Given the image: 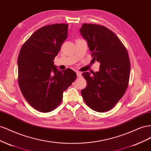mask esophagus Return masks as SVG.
Segmentation results:
<instances>
[{"label":"esophagus","mask_w":151,"mask_h":151,"mask_svg":"<svg viewBox=\"0 0 151 151\" xmlns=\"http://www.w3.org/2000/svg\"><path fill=\"white\" fill-rule=\"evenodd\" d=\"M76 73H77V77H82V74H81V73L80 72L77 71Z\"/></svg>","instance_id":"34e87169"}]
</instances>
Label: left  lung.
I'll use <instances>...</instances> for the list:
<instances>
[{"label": "left lung", "mask_w": 151, "mask_h": 151, "mask_svg": "<svg viewBox=\"0 0 151 151\" xmlns=\"http://www.w3.org/2000/svg\"><path fill=\"white\" fill-rule=\"evenodd\" d=\"M81 33L88 42L93 60L100 62L99 71L82 75L87 86L81 91L86 104L93 110L112 109L128 88L130 62L127 50L118 36L106 27L84 23Z\"/></svg>", "instance_id": "8db88e82"}]
</instances>
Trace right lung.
I'll return each instance as SVG.
<instances>
[{
    "instance_id": "1",
    "label": "right lung",
    "mask_w": 151,
    "mask_h": 151,
    "mask_svg": "<svg viewBox=\"0 0 151 151\" xmlns=\"http://www.w3.org/2000/svg\"><path fill=\"white\" fill-rule=\"evenodd\" d=\"M68 27L65 23L42 27L26 41L18 55L21 91L26 101L38 111L54 110L62 101L63 91L77 77L70 68L60 71L53 63L67 38Z\"/></svg>"
}]
</instances>
